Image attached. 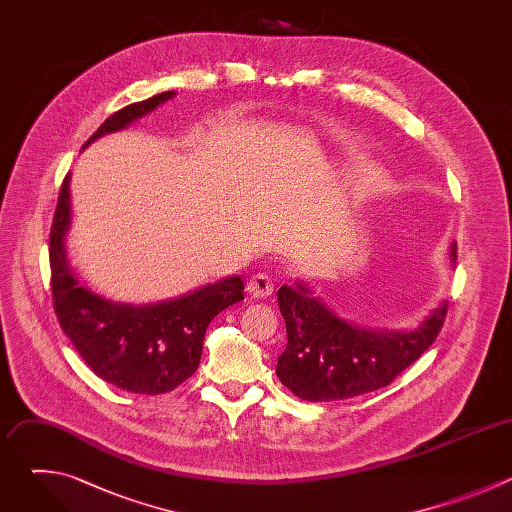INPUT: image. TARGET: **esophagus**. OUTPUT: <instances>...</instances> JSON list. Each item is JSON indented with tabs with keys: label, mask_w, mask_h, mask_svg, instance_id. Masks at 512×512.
Wrapping results in <instances>:
<instances>
[{
	"label": "esophagus",
	"mask_w": 512,
	"mask_h": 512,
	"mask_svg": "<svg viewBox=\"0 0 512 512\" xmlns=\"http://www.w3.org/2000/svg\"><path fill=\"white\" fill-rule=\"evenodd\" d=\"M247 291H249V296H253V298H267V296L273 294V281H271L269 275L257 273V275L249 277Z\"/></svg>",
	"instance_id": "34e87169"
}]
</instances>
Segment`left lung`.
I'll return each instance as SVG.
<instances>
[{
    "label": "left lung",
    "instance_id": "1",
    "mask_svg": "<svg viewBox=\"0 0 512 512\" xmlns=\"http://www.w3.org/2000/svg\"><path fill=\"white\" fill-rule=\"evenodd\" d=\"M450 257L456 261V243ZM277 302L287 344L275 373L304 401L350 399L387 387L433 344L448 312L440 304L413 330L364 328L332 312L304 281L281 285Z\"/></svg>",
    "mask_w": 512,
    "mask_h": 512
}]
</instances>
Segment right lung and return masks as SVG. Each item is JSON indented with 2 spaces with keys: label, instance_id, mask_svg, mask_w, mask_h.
Here are the masks:
<instances>
[{
  "label": "right lung",
  "instance_id": "obj_1",
  "mask_svg": "<svg viewBox=\"0 0 512 512\" xmlns=\"http://www.w3.org/2000/svg\"><path fill=\"white\" fill-rule=\"evenodd\" d=\"M176 93L166 91L123 107L89 137L115 133L152 113ZM70 174H66L50 229L52 300L60 328L91 371L117 389L137 395L174 391L198 369L204 334L216 314L243 300V279L231 275L180 298L156 304H121L97 294L72 271L66 255L70 229Z\"/></svg>",
  "mask_w": 512,
  "mask_h": 512
}]
</instances>
